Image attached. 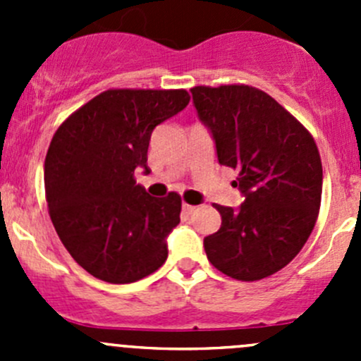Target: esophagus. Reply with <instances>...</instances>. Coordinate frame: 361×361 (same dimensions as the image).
Listing matches in <instances>:
<instances>
[{
	"instance_id": "34e87169",
	"label": "esophagus",
	"mask_w": 361,
	"mask_h": 361,
	"mask_svg": "<svg viewBox=\"0 0 361 361\" xmlns=\"http://www.w3.org/2000/svg\"><path fill=\"white\" fill-rule=\"evenodd\" d=\"M183 211H185V213H187V214H192V213H194V211H195V206H192V204L185 202V204H183Z\"/></svg>"
}]
</instances>
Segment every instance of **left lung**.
<instances>
[{"mask_svg":"<svg viewBox=\"0 0 361 361\" xmlns=\"http://www.w3.org/2000/svg\"><path fill=\"white\" fill-rule=\"evenodd\" d=\"M192 90L216 143L218 162L238 171L239 209L214 204L218 232L204 239L214 269L239 281L281 271L318 220L323 167L314 137L274 97L245 83Z\"/></svg>","mask_w":361,"mask_h":361,"instance_id":"1","label":"left lung"}]
</instances>
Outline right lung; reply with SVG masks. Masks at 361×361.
I'll use <instances>...</instances> for the list:
<instances>
[{
  "instance_id": "add662e5",
  "label": "right lung",
  "mask_w": 361,
  "mask_h": 361,
  "mask_svg": "<svg viewBox=\"0 0 361 361\" xmlns=\"http://www.w3.org/2000/svg\"><path fill=\"white\" fill-rule=\"evenodd\" d=\"M185 89H108L59 126L45 157V197L73 260L113 285L140 281L167 258L181 197H152L136 185L148 169L152 130L183 110Z\"/></svg>"
}]
</instances>
